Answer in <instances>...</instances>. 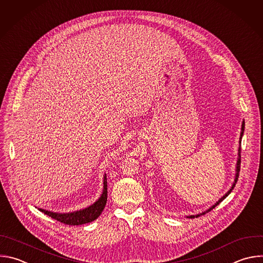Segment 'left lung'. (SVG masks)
Segmentation results:
<instances>
[{
    "instance_id": "1",
    "label": "left lung",
    "mask_w": 263,
    "mask_h": 263,
    "mask_svg": "<svg viewBox=\"0 0 263 263\" xmlns=\"http://www.w3.org/2000/svg\"><path fill=\"white\" fill-rule=\"evenodd\" d=\"M243 130H245V122H242V124H241V132H240V137H239V147H238V157H237V161H236V169H235V171H236V173H235V179H234V182H233V184H232V186H231V188H230V190L223 196V197H221L213 206H211L208 211H205V212H203V213H201V214H198V215H192V216H188V218H191V219H193V218H197V217H199V216H201V215H204V214H206V213H209L210 211H212L213 209H215L220 202H222L230 193H231V191L233 190V188L235 187V184H236V182H237V180H238V174H239V169H240V143H241V137H242V135H243Z\"/></svg>"
}]
</instances>
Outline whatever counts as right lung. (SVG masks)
Instances as JSON below:
<instances>
[{
    "mask_svg": "<svg viewBox=\"0 0 263 263\" xmlns=\"http://www.w3.org/2000/svg\"><path fill=\"white\" fill-rule=\"evenodd\" d=\"M106 201H107V179H106V174H105L104 179H103L102 194H101L100 198L92 205L87 206L83 210H79V211L72 212V213H66V214L53 213V212L46 211L43 209H38V210L61 223L71 225V226L72 225H81V224L90 223V222L96 220L103 212Z\"/></svg>",
    "mask_w": 263,
    "mask_h": 263,
    "instance_id": "right-lung-1",
    "label": "right lung"
}]
</instances>
